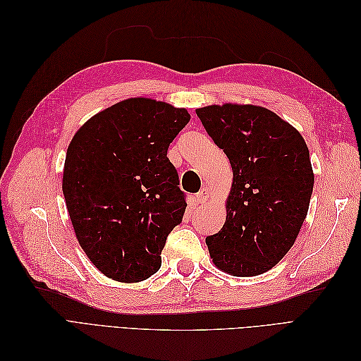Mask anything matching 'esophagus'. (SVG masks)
Instances as JSON below:
<instances>
[{
	"mask_svg": "<svg viewBox=\"0 0 361 361\" xmlns=\"http://www.w3.org/2000/svg\"><path fill=\"white\" fill-rule=\"evenodd\" d=\"M195 200H197L199 203H206L207 200H209V190L202 188L197 194H195Z\"/></svg>",
	"mask_w": 361,
	"mask_h": 361,
	"instance_id": "34e87169",
	"label": "esophagus"
}]
</instances>
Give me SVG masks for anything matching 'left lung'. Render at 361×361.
Wrapping results in <instances>:
<instances>
[{
    "label": "left lung",
    "mask_w": 361,
    "mask_h": 361,
    "mask_svg": "<svg viewBox=\"0 0 361 361\" xmlns=\"http://www.w3.org/2000/svg\"><path fill=\"white\" fill-rule=\"evenodd\" d=\"M233 170L221 231L206 238L216 268L251 277L276 267L309 211L313 170L297 129L267 108L226 104L195 110Z\"/></svg>",
    "instance_id": "left-lung-1"
}]
</instances>
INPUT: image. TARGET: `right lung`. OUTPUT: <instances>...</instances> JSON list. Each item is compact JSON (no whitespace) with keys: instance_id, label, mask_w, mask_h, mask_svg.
Segmentation results:
<instances>
[{"instance_id":"right-lung-1","label":"right lung","mask_w":361,"mask_h":361,"mask_svg":"<svg viewBox=\"0 0 361 361\" xmlns=\"http://www.w3.org/2000/svg\"><path fill=\"white\" fill-rule=\"evenodd\" d=\"M190 118L183 108L134 97L96 114L72 138L64 200L80 245L106 277L133 283L159 269L187 209L167 150Z\"/></svg>"}]
</instances>
